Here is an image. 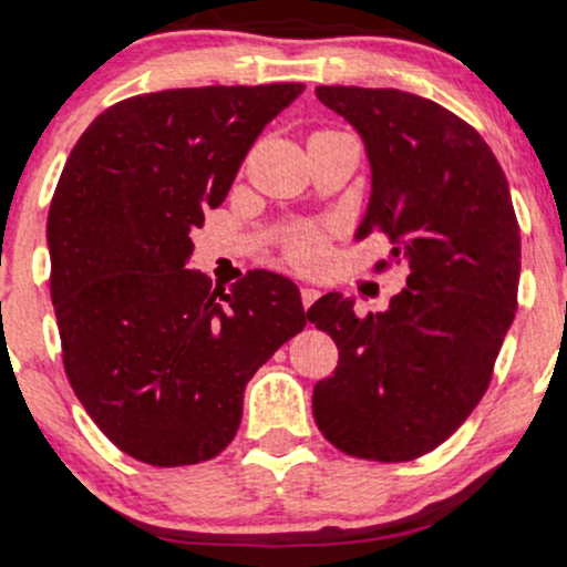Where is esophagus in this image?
<instances>
[{"label": "esophagus", "mask_w": 567, "mask_h": 567, "mask_svg": "<svg viewBox=\"0 0 567 567\" xmlns=\"http://www.w3.org/2000/svg\"><path fill=\"white\" fill-rule=\"evenodd\" d=\"M317 298H320V290L311 288V285H301V303H303V309H309V306L315 303Z\"/></svg>", "instance_id": "1"}]
</instances>
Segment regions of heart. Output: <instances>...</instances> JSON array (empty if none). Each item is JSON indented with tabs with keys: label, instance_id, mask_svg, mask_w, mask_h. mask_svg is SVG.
Listing matches in <instances>:
<instances>
[{
	"label": "heart",
	"instance_id": "heart-1",
	"mask_svg": "<svg viewBox=\"0 0 567 567\" xmlns=\"http://www.w3.org/2000/svg\"><path fill=\"white\" fill-rule=\"evenodd\" d=\"M324 133H333V130H324ZM315 135H320V133H315ZM285 250H288L290 261L296 266H303V269H311V266L322 264V258H324L322 237L311 229H301V231L292 234V237L288 239V245H285Z\"/></svg>",
	"mask_w": 567,
	"mask_h": 567
}]
</instances>
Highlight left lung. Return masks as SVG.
<instances>
[{
	"instance_id": "1",
	"label": "left lung",
	"mask_w": 567,
	"mask_h": 567,
	"mask_svg": "<svg viewBox=\"0 0 567 567\" xmlns=\"http://www.w3.org/2000/svg\"><path fill=\"white\" fill-rule=\"evenodd\" d=\"M317 97L365 143L370 202L357 239L386 234L408 288L379 315L357 317L338 292L306 311L338 347L311 410L338 451L413 461L470 419L512 328L519 226L509 184L483 135L429 97L341 84Z\"/></svg>"
}]
</instances>
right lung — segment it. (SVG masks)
I'll return each instance as SVG.
<instances>
[{
    "instance_id": "add662e5",
    "label": "right lung",
    "mask_w": 567,
    "mask_h": 567,
    "mask_svg": "<svg viewBox=\"0 0 567 567\" xmlns=\"http://www.w3.org/2000/svg\"><path fill=\"white\" fill-rule=\"evenodd\" d=\"M303 84L184 87L114 103L82 133L48 216L63 368L90 419L152 466L213 458L247 381L301 333V292L247 271L229 292L186 269L261 130Z\"/></svg>"
}]
</instances>
